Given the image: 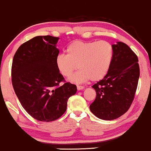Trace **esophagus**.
Segmentation results:
<instances>
[{"mask_svg": "<svg viewBox=\"0 0 151 151\" xmlns=\"http://www.w3.org/2000/svg\"><path fill=\"white\" fill-rule=\"evenodd\" d=\"M84 89V87L81 86H77V90H82Z\"/></svg>", "mask_w": 151, "mask_h": 151, "instance_id": "esophagus-1", "label": "esophagus"}]
</instances>
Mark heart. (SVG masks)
<instances>
[{
	"mask_svg": "<svg viewBox=\"0 0 151 151\" xmlns=\"http://www.w3.org/2000/svg\"><path fill=\"white\" fill-rule=\"evenodd\" d=\"M67 55L59 54L56 65L61 75L69 78L73 83H84L91 80L96 82L107 75L114 56L112 45L107 41H75L68 46Z\"/></svg>",
	"mask_w": 151,
	"mask_h": 151,
	"instance_id": "b5f03b06",
	"label": "heart"
}]
</instances>
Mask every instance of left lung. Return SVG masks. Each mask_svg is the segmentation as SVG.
<instances>
[{
    "label": "left lung",
    "instance_id": "obj_1",
    "mask_svg": "<svg viewBox=\"0 0 151 151\" xmlns=\"http://www.w3.org/2000/svg\"><path fill=\"white\" fill-rule=\"evenodd\" d=\"M114 56L107 75L92 86L96 98L90 105L94 115L103 120L117 119L128 111L135 96L140 76L139 60L128 45L113 44Z\"/></svg>",
    "mask_w": 151,
    "mask_h": 151
}]
</instances>
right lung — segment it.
Returning a JSON list of instances; mask_svg holds the SVG:
<instances>
[{"mask_svg":"<svg viewBox=\"0 0 151 151\" xmlns=\"http://www.w3.org/2000/svg\"><path fill=\"white\" fill-rule=\"evenodd\" d=\"M58 37L37 36L18 48L12 60L11 76L15 93L27 112L40 122H52L65 113L68 98L77 87L64 83L56 58Z\"/></svg>","mask_w":151,"mask_h":151,"instance_id":"1","label":"right lung"}]
</instances>
